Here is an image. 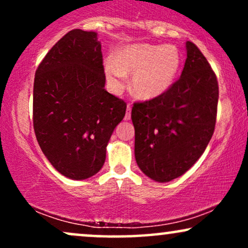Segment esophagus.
I'll list each match as a JSON object with an SVG mask.
<instances>
[{
    "mask_svg": "<svg viewBox=\"0 0 248 248\" xmlns=\"http://www.w3.org/2000/svg\"><path fill=\"white\" fill-rule=\"evenodd\" d=\"M130 118H132V107H130V105H128L126 115H124V120H130Z\"/></svg>",
    "mask_w": 248,
    "mask_h": 248,
    "instance_id": "obj_1",
    "label": "esophagus"
}]
</instances>
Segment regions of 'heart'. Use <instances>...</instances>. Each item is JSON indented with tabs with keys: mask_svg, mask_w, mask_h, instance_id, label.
I'll return each mask as SVG.
<instances>
[{
	"mask_svg": "<svg viewBox=\"0 0 248 248\" xmlns=\"http://www.w3.org/2000/svg\"><path fill=\"white\" fill-rule=\"evenodd\" d=\"M181 67V53L175 45L130 44L116 51L104 62L105 76L112 91L120 92L127 75L130 88L138 98L152 100L166 93Z\"/></svg>",
	"mask_w": 248,
	"mask_h": 248,
	"instance_id": "heart-1",
	"label": "heart"
}]
</instances>
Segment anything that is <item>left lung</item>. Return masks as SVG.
Masks as SVG:
<instances>
[{
  "label": "left lung",
  "mask_w": 248,
  "mask_h": 248,
  "mask_svg": "<svg viewBox=\"0 0 248 248\" xmlns=\"http://www.w3.org/2000/svg\"><path fill=\"white\" fill-rule=\"evenodd\" d=\"M181 78L166 93L132 108L135 160L144 175L166 183L191 168L206 149L216 126L218 81L191 42Z\"/></svg>",
  "instance_id": "obj_1"
}]
</instances>
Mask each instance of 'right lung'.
<instances>
[{
    "instance_id": "add662e5",
    "label": "right lung",
    "mask_w": 248,
    "mask_h": 248,
    "mask_svg": "<svg viewBox=\"0 0 248 248\" xmlns=\"http://www.w3.org/2000/svg\"><path fill=\"white\" fill-rule=\"evenodd\" d=\"M101 43L94 31L71 30L36 71L33 129L45 157L65 177L94 176L126 114V102L105 90Z\"/></svg>"
}]
</instances>
